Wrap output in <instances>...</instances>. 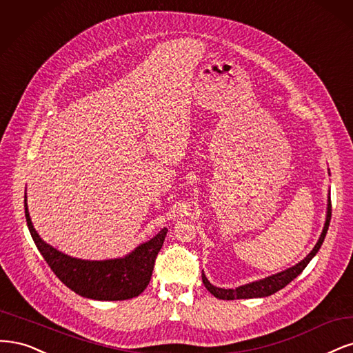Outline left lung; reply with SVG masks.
I'll use <instances>...</instances> for the list:
<instances>
[{
  "label": "left lung",
  "instance_id": "8db88e82",
  "mask_svg": "<svg viewBox=\"0 0 353 353\" xmlns=\"http://www.w3.org/2000/svg\"><path fill=\"white\" fill-rule=\"evenodd\" d=\"M330 220H332V199L328 198V207H327V219H325V224H324V229L323 233L318 239L316 245L314 246L312 251L310 252V255L306 256L303 261H301L299 264H296L294 267L286 270V271H281L279 274H274L271 277H267L264 280H259V281H254V283H249L245 284V286L241 288H236V289H220V288H215L212 284L207 280V277L202 274V281H203V286H205L215 298L219 299H225V301H233V299H251V298H264V296H270V294L279 292L280 289H283L284 286H288V284L293 280L296 279L301 272L305 270V267L308 265L310 261L314 258V255L318 252V249L321 248L323 242H324V237L327 234L328 230V224Z\"/></svg>",
  "mask_w": 353,
  "mask_h": 353
}]
</instances>
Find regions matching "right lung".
Masks as SVG:
<instances>
[{
  "label": "right lung",
  "instance_id": "1",
  "mask_svg": "<svg viewBox=\"0 0 353 353\" xmlns=\"http://www.w3.org/2000/svg\"><path fill=\"white\" fill-rule=\"evenodd\" d=\"M25 215L33 242L54 274L81 296L97 301H124L141 294L151 280L157 255L167 234V229H163L126 258L83 261L67 256L42 241L30 221L26 195Z\"/></svg>",
  "mask_w": 353,
  "mask_h": 353
}]
</instances>
